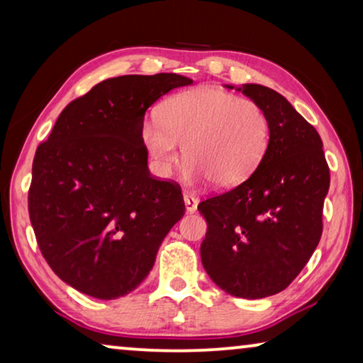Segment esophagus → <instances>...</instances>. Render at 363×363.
I'll return each instance as SVG.
<instances>
[{"label": "esophagus", "mask_w": 363, "mask_h": 363, "mask_svg": "<svg viewBox=\"0 0 363 363\" xmlns=\"http://www.w3.org/2000/svg\"><path fill=\"white\" fill-rule=\"evenodd\" d=\"M184 206H186V212L187 213L196 212L197 211V206H199V199L196 197V194L184 192Z\"/></svg>", "instance_id": "34e87169"}]
</instances>
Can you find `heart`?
Returning <instances> with one entry per match:
<instances>
[{
  "mask_svg": "<svg viewBox=\"0 0 363 363\" xmlns=\"http://www.w3.org/2000/svg\"><path fill=\"white\" fill-rule=\"evenodd\" d=\"M272 125L262 105L218 89L199 86L172 95L160 116H147L141 138L160 176L171 174L184 155V179H213L218 187L247 181L263 161Z\"/></svg>",
  "mask_w": 363,
  "mask_h": 363,
  "instance_id": "obj_1",
  "label": "heart"
}]
</instances>
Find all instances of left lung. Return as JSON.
Masks as SVG:
<instances>
[{
  "instance_id": "left-lung-1",
  "label": "left lung",
  "mask_w": 363,
  "mask_h": 363,
  "mask_svg": "<svg viewBox=\"0 0 363 363\" xmlns=\"http://www.w3.org/2000/svg\"><path fill=\"white\" fill-rule=\"evenodd\" d=\"M235 90L263 106L272 136L247 181L199 203L201 258L225 293L259 299L288 288L314 253L330 176L319 133L283 95L258 84Z\"/></svg>"
}]
</instances>
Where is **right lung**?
I'll return each mask as SVG.
<instances>
[{
    "mask_svg": "<svg viewBox=\"0 0 363 363\" xmlns=\"http://www.w3.org/2000/svg\"><path fill=\"white\" fill-rule=\"evenodd\" d=\"M192 80L121 75L70 101L33 162L29 217L45 262L96 299L131 293L184 216L177 184L147 169L141 125L150 106Z\"/></svg>",
    "mask_w": 363,
    "mask_h": 363,
    "instance_id": "right-lung-1",
    "label": "right lung"
}]
</instances>
